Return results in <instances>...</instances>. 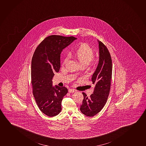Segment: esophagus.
Instances as JSON below:
<instances>
[{
    "mask_svg": "<svg viewBox=\"0 0 146 146\" xmlns=\"http://www.w3.org/2000/svg\"><path fill=\"white\" fill-rule=\"evenodd\" d=\"M76 90L74 89H69L68 90V92H69V93H73L74 92H75Z\"/></svg>",
    "mask_w": 146,
    "mask_h": 146,
    "instance_id": "1",
    "label": "esophagus"
}]
</instances>
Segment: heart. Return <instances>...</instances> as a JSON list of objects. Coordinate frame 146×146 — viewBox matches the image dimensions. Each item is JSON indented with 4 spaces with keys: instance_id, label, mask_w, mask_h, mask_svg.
Segmentation results:
<instances>
[{
    "instance_id": "obj_1",
    "label": "heart",
    "mask_w": 146,
    "mask_h": 146,
    "mask_svg": "<svg viewBox=\"0 0 146 146\" xmlns=\"http://www.w3.org/2000/svg\"><path fill=\"white\" fill-rule=\"evenodd\" d=\"M74 57L78 60L81 64H89L93 60L94 57V53L93 49L89 45L86 44H82L79 45L74 52ZM67 57L64 60V63L67 60Z\"/></svg>"
}]
</instances>
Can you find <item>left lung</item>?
I'll return each instance as SVG.
<instances>
[{
    "instance_id": "obj_1",
    "label": "left lung",
    "mask_w": 146,
    "mask_h": 146,
    "mask_svg": "<svg viewBox=\"0 0 146 146\" xmlns=\"http://www.w3.org/2000/svg\"><path fill=\"white\" fill-rule=\"evenodd\" d=\"M99 46V62L91 78L94 84L93 94L90 97L83 92L84 96L80 111L87 116H93L103 108L108 100L112 75V60L106 46L97 40Z\"/></svg>"
}]
</instances>
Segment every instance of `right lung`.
<instances>
[{"mask_svg":"<svg viewBox=\"0 0 146 146\" xmlns=\"http://www.w3.org/2000/svg\"><path fill=\"white\" fill-rule=\"evenodd\" d=\"M77 38L52 35L44 38L36 48L32 60L33 92L37 105L47 116L57 115L61 111V102L68 89L53 86L54 73L59 71L60 56L64 49Z\"/></svg>","mask_w":146,"mask_h":146,"instance_id":"right-lung-1","label":"right lung"}]
</instances>
